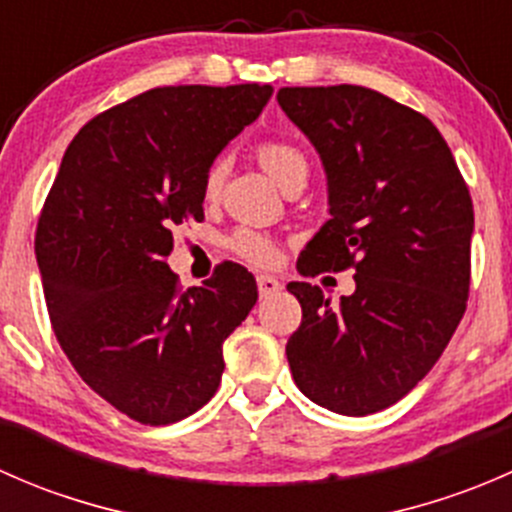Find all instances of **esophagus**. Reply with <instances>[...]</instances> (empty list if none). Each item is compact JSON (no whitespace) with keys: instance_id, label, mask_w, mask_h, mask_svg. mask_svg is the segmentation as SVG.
Returning a JSON list of instances; mask_svg holds the SVG:
<instances>
[{"instance_id":"34e87169","label":"esophagus","mask_w":512,"mask_h":512,"mask_svg":"<svg viewBox=\"0 0 512 512\" xmlns=\"http://www.w3.org/2000/svg\"><path fill=\"white\" fill-rule=\"evenodd\" d=\"M257 289H260V297H270V294L280 292L282 282L272 275H257Z\"/></svg>"}]
</instances>
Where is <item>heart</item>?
<instances>
[{"label":"heart","instance_id":"obj_1","mask_svg":"<svg viewBox=\"0 0 512 512\" xmlns=\"http://www.w3.org/2000/svg\"><path fill=\"white\" fill-rule=\"evenodd\" d=\"M257 160H260L262 168L270 173V178L277 180L282 188H285L287 183H292L294 178H307V156L287 141H265L257 148ZM223 175L225 163L223 160H215L208 168V175H205V193H218L220 183H223ZM230 247L242 257V260L252 262V265H270L277 255L270 237L262 235V232L250 230V227H240V230L230 237Z\"/></svg>","mask_w":512,"mask_h":512}]
</instances>
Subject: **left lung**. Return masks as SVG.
Segmentation results:
<instances>
[{
    "label": "left lung",
    "instance_id": "8db88e82",
    "mask_svg": "<svg viewBox=\"0 0 512 512\" xmlns=\"http://www.w3.org/2000/svg\"><path fill=\"white\" fill-rule=\"evenodd\" d=\"M289 121L322 158L332 218L297 260L304 277L356 272L329 304L289 282L302 324L287 342L294 384L342 416L404 399L451 342L471 287L473 203L451 148L423 113L364 86H287Z\"/></svg>",
    "mask_w": 512,
    "mask_h": 512
}]
</instances>
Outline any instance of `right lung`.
<instances>
[{"instance_id":"obj_1","label":"right lung","mask_w":512,"mask_h":512,"mask_svg":"<svg viewBox=\"0 0 512 512\" xmlns=\"http://www.w3.org/2000/svg\"><path fill=\"white\" fill-rule=\"evenodd\" d=\"M272 86H163L74 136L36 225V262L61 349L121 414L165 426L220 386L223 342L257 302L255 277L218 265L180 289L173 230L203 220L205 175Z\"/></svg>"}]
</instances>
